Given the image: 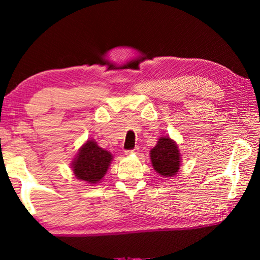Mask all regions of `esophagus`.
Returning <instances> with one entry per match:
<instances>
[{
	"label": "esophagus",
	"instance_id": "34e87169",
	"mask_svg": "<svg viewBox=\"0 0 260 260\" xmlns=\"http://www.w3.org/2000/svg\"><path fill=\"white\" fill-rule=\"evenodd\" d=\"M139 152V148H135L133 150H126L125 153L126 155H136V153Z\"/></svg>",
	"mask_w": 260,
	"mask_h": 260
}]
</instances>
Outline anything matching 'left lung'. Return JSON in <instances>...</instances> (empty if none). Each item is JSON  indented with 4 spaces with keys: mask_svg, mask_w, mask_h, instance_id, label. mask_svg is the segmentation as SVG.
Listing matches in <instances>:
<instances>
[{
    "mask_svg": "<svg viewBox=\"0 0 260 260\" xmlns=\"http://www.w3.org/2000/svg\"><path fill=\"white\" fill-rule=\"evenodd\" d=\"M149 155L153 170L161 177L171 178L178 174L182 164L181 152L178 143L169 135L160 136Z\"/></svg>",
    "mask_w": 260,
    "mask_h": 260,
    "instance_id": "1",
    "label": "left lung"
}]
</instances>
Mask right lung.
Listing matches in <instances>:
<instances>
[{
    "label": "right lung",
    "instance_id": "add662e5",
    "mask_svg": "<svg viewBox=\"0 0 260 260\" xmlns=\"http://www.w3.org/2000/svg\"><path fill=\"white\" fill-rule=\"evenodd\" d=\"M113 156L101 148L95 140H87L71 161L72 172L78 180L94 186L100 183L111 165Z\"/></svg>",
    "mask_w": 260,
    "mask_h": 260
}]
</instances>
